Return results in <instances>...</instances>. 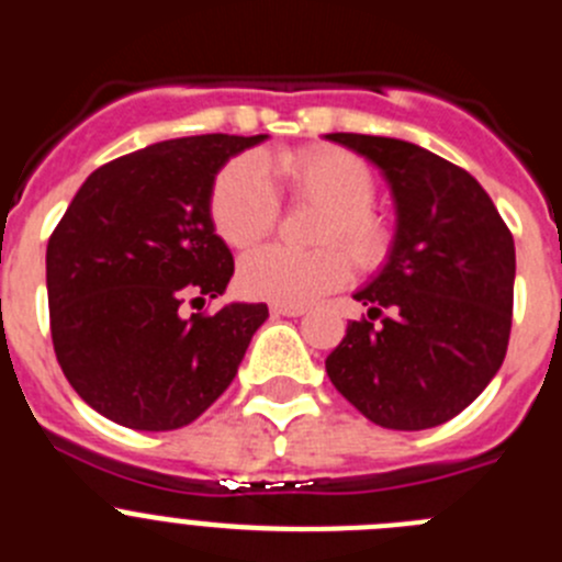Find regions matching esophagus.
I'll use <instances>...</instances> for the list:
<instances>
[{
  "label": "esophagus",
  "instance_id": "obj_1",
  "mask_svg": "<svg viewBox=\"0 0 562 562\" xmlns=\"http://www.w3.org/2000/svg\"><path fill=\"white\" fill-rule=\"evenodd\" d=\"M272 315H286V317H301L306 312V306H290V304H272Z\"/></svg>",
  "mask_w": 562,
  "mask_h": 562
}]
</instances>
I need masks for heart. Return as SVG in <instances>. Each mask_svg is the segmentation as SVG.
<instances>
[{"mask_svg":"<svg viewBox=\"0 0 562 562\" xmlns=\"http://www.w3.org/2000/svg\"><path fill=\"white\" fill-rule=\"evenodd\" d=\"M272 173L295 200L324 205L317 245H342L360 267L380 265L389 250V225L371 207L374 171L346 148L310 146L276 154ZM211 222L231 247H252L278 222V188L256 154L227 162L211 191ZM351 267L337 247L292 250L284 245L258 247L238 267V286L250 297L272 304L304 306L346 284Z\"/></svg>","mask_w":562,"mask_h":562,"instance_id":"heart-1","label":"heart"}]
</instances>
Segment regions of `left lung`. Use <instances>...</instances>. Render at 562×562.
Here are the masks:
<instances>
[{
  "instance_id": "obj_1",
  "label": "left lung",
  "mask_w": 562,
  "mask_h": 562,
  "mask_svg": "<svg viewBox=\"0 0 562 562\" xmlns=\"http://www.w3.org/2000/svg\"><path fill=\"white\" fill-rule=\"evenodd\" d=\"M326 137L374 162L396 202L389 261L355 292L369 315L351 321L326 374L374 425L436 428L490 385L506 357L513 233L479 180L439 154L374 134Z\"/></svg>"
}]
</instances>
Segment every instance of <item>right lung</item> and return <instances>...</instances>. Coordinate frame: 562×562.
I'll list each match as a JSON object with an SVG mask.
<instances>
[{
  "instance_id": "right-lung-1",
  "label": "right lung",
  "mask_w": 562,
  "mask_h": 562,
  "mask_svg": "<svg viewBox=\"0 0 562 562\" xmlns=\"http://www.w3.org/2000/svg\"><path fill=\"white\" fill-rule=\"evenodd\" d=\"M267 134H196L123 154L87 177L47 241L49 331L89 408L132 430H177L225 394L267 304L220 297L233 256L211 191L233 154Z\"/></svg>"
}]
</instances>
